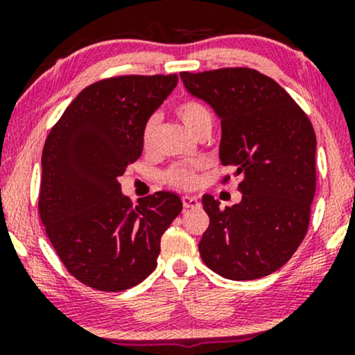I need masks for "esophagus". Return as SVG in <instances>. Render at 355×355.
Here are the masks:
<instances>
[{
  "label": "esophagus",
  "instance_id": "obj_1",
  "mask_svg": "<svg viewBox=\"0 0 355 355\" xmlns=\"http://www.w3.org/2000/svg\"><path fill=\"white\" fill-rule=\"evenodd\" d=\"M182 203L185 209H198L200 207V202H198L197 197H182Z\"/></svg>",
  "mask_w": 355,
  "mask_h": 355
}]
</instances>
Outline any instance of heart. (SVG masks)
Wrapping results in <instances>:
<instances>
[{
    "label": "heart",
    "mask_w": 355,
    "mask_h": 355,
    "mask_svg": "<svg viewBox=\"0 0 355 355\" xmlns=\"http://www.w3.org/2000/svg\"><path fill=\"white\" fill-rule=\"evenodd\" d=\"M175 115L182 121L183 126L193 135L195 132L202 128H211V115L210 108L198 98H187L180 101L175 107ZM155 132H157V118H148L141 130V141L145 148L152 145ZM202 168V164L198 162H183V164H175L165 172V180L172 187L178 189H191L198 180V170Z\"/></svg>",
    "instance_id": "obj_1"
}]
</instances>
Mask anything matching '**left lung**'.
<instances>
[{"instance_id": "left-lung-1", "label": "left lung", "mask_w": 355, "mask_h": 355, "mask_svg": "<svg viewBox=\"0 0 355 355\" xmlns=\"http://www.w3.org/2000/svg\"><path fill=\"white\" fill-rule=\"evenodd\" d=\"M180 78L218 115L220 160L235 168L242 191L240 203L225 209L203 195L210 218L198 243L203 263L230 280L274 274L309 229L317 146L311 120L277 81L252 68L182 71Z\"/></svg>"}]
</instances>
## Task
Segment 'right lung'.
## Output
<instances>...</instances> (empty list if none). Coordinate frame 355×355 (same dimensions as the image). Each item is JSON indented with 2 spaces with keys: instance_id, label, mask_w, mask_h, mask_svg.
Returning a JSON list of instances; mask_svg holds the SVG:
<instances>
[{
  "instance_id": "1",
  "label": "right lung",
  "mask_w": 355,
  "mask_h": 355,
  "mask_svg": "<svg viewBox=\"0 0 355 355\" xmlns=\"http://www.w3.org/2000/svg\"><path fill=\"white\" fill-rule=\"evenodd\" d=\"M177 81V75L96 81L44 141L40 217L67 270L96 291H126L152 274L162 235L182 211L180 197L170 191L133 207L118 182L140 158L141 130Z\"/></svg>"
}]
</instances>
